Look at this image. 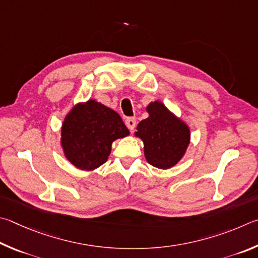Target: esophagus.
I'll return each mask as SVG.
<instances>
[{"mask_svg": "<svg viewBox=\"0 0 258 258\" xmlns=\"http://www.w3.org/2000/svg\"><path fill=\"white\" fill-rule=\"evenodd\" d=\"M125 125L128 126L130 132H133L135 126H136V119H135V117H128V119L125 120Z\"/></svg>", "mask_w": 258, "mask_h": 258, "instance_id": "1", "label": "esophagus"}]
</instances>
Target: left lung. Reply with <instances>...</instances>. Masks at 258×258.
I'll list each match as a JSON object with an SVG mask.
<instances>
[{
	"label": "left lung",
	"mask_w": 258,
	"mask_h": 258,
	"mask_svg": "<svg viewBox=\"0 0 258 258\" xmlns=\"http://www.w3.org/2000/svg\"><path fill=\"white\" fill-rule=\"evenodd\" d=\"M148 117L142 120L135 133L144 143V154L151 165L170 169L182 159L190 143V129L159 101L146 107Z\"/></svg>",
	"instance_id": "8db88e82"
}]
</instances>
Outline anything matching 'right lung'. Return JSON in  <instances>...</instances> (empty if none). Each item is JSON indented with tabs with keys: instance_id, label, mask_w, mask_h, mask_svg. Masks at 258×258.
I'll return each instance as SVG.
<instances>
[{
	"instance_id": "add662e5",
	"label": "right lung",
	"mask_w": 258,
	"mask_h": 258,
	"mask_svg": "<svg viewBox=\"0 0 258 258\" xmlns=\"http://www.w3.org/2000/svg\"><path fill=\"white\" fill-rule=\"evenodd\" d=\"M128 135V128L115 111L89 99L77 104L64 117L61 146L71 164L93 171L107 161L112 143Z\"/></svg>"
}]
</instances>
